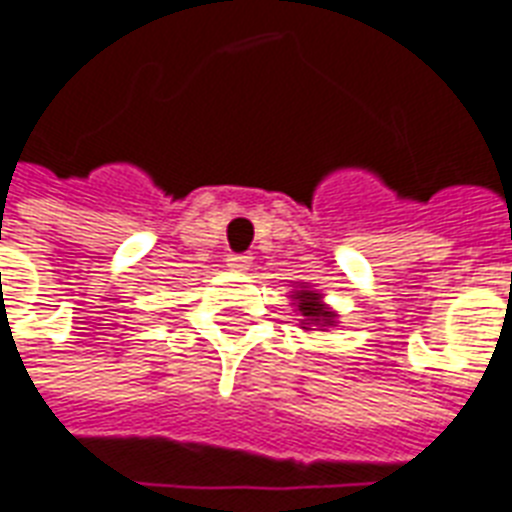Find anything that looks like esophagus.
<instances>
[{
    "mask_svg": "<svg viewBox=\"0 0 512 512\" xmlns=\"http://www.w3.org/2000/svg\"><path fill=\"white\" fill-rule=\"evenodd\" d=\"M225 265H228L230 271H247L249 265H252V257H249V255H228V257H225Z\"/></svg>",
    "mask_w": 512,
    "mask_h": 512,
    "instance_id": "34e87169",
    "label": "esophagus"
}]
</instances>
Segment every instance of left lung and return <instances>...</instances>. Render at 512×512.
Here are the masks:
<instances>
[{
  "instance_id": "left-lung-1",
  "label": "left lung",
  "mask_w": 512,
  "mask_h": 512,
  "mask_svg": "<svg viewBox=\"0 0 512 512\" xmlns=\"http://www.w3.org/2000/svg\"><path fill=\"white\" fill-rule=\"evenodd\" d=\"M295 311L300 314V325L303 330H311V327H330L335 322V311L322 303V295L314 290H308V287H300L295 295Z\"/></svg>"
}]
</instances>
